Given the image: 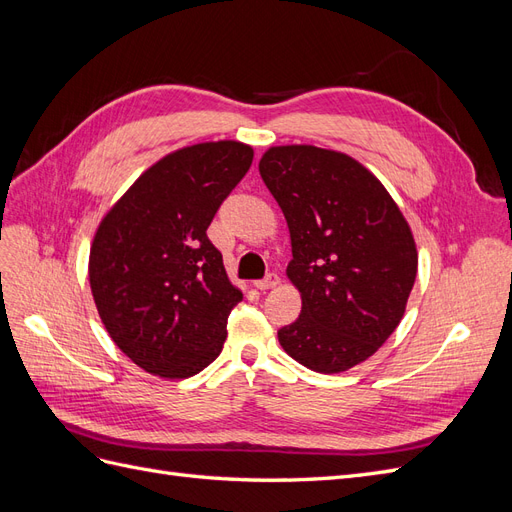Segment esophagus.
Returning <instances> with one entry per match:
<instances>
[{
    "mask_svg": "<svg viewBox=\"0 0 512 512\" xmlns=\"http://www.w3.org/2000/svg\"><path fill=\"white\" fill-rule=\"evenodd\" d=\"M277 284H280V275H277V273H267L265 277H262V280L256 282V288L258 290H271Z\"/></svg>",
    "mask_w": 512,
    "mask_h": 512,
    "instance_id": "34e87169",
    "label": "esophagus"
}]
</instances>
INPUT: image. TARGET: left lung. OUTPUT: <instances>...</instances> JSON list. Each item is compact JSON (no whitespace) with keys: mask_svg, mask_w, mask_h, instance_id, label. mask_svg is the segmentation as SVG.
<instances>
[{"mask_svg":"<svg viewBox=\"0 0 512 512\" xmlns=\"http://www.w3.org/2000/svg\"><path fill=\"white\" fill-rule=\"evenodd\" d=\"M260 177L282 207L301 292V316L277 331L307 369L339 374L369 359L404 318L416 245L391 194L346 153L271 147Z\"/></svg>","mask_w":512,"mask_h":512,"instance_id":"obj_1","label":"left lung"}]
</instances>
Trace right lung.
Listing matches in <instances>:
<instances>
[{"mask_svg": "<svg viewBox=\"0 0 512 512\" xmlns=\"http://www.w3.org/2000/svg\"><path fill=\"white\" fill-rule=\"evenodd\" d=\"M254 160L237 141L183 147L147 168L104 215L89 284L117 348L160 378H190L218 359L230 284L207 228Z\"/></svg>", "mask_w": 512, "mask_h": 512, "instance_id": "right-lung-1", "label": "right lung"}]
</instances>
